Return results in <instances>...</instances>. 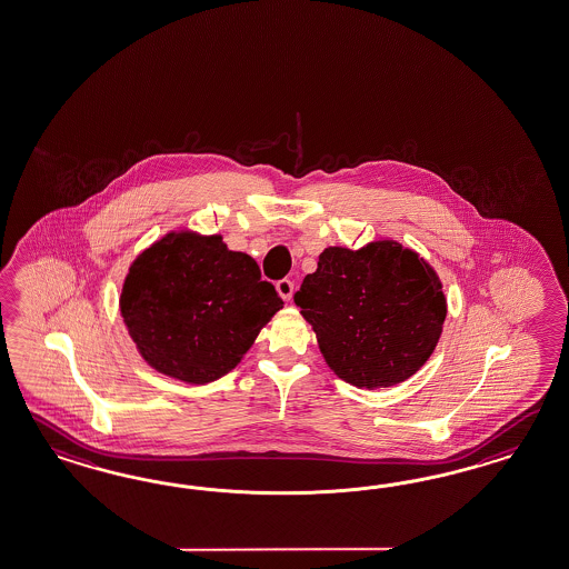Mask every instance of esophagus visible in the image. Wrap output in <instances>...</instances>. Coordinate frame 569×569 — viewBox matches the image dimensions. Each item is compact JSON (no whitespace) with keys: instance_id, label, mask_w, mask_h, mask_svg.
Masks as SVG:
<instances>
[{"instance_id":"34e87169","label":"esophagus","mask_w":569,"mask_h":569,"mask_svg":"<svg viewBox=\"0 0 569 569\" xmlns=\"http://www.w3.org/2000/svg\"><path fill=\"white\" fill-rule=\"evenodd\" d=\"M276 288H278L279 296H281L286 302H290L291 296H293V281H291V279H279Z\"/></svg>"}]
</instances>
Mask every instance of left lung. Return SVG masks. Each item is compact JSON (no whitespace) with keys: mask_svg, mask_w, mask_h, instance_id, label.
<instances>
[{"mask_svg":"<svg viewBox=\"0 0 569 569\" xmlns=\"http://www.w3.org/2000/svg\"><path fill=\"white\" fill-rule=\"evenodd\" d=\"M293 302L335 375L368 390L416 375L430 360L446 319L433 267L395 240L322 250Z\"/></svg>","mask_w":569,"mask_h":569,"instance_id":"obj_1","label":"left lung"}]
</instances>
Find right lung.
I'll list each match as a JSON object with an SVG mask.
<instances>
[{"label": "right lung", "instance_id": "obj_1", "mask_svg": "<svg viewBox=\"0 0 569 569\" xmlns=\"http://www.w3.org/2000/svg\"><path fill=\"white\" fill-rule=\"evenodd\" d=\"M119 306L153 370L208 385L234 370L283 300L247 252L222 236L181 230L131 263Z\"/></svg>", "mask_w": 569, "mask_h": 569}]
</instances>
